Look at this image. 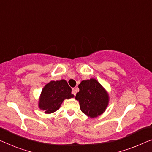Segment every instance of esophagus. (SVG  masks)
Segmentation results:
<instances>
[{
	"mask_svg": "<svg viewBox=\"0 0 152 152\" xmlns=\"http://www.w3.org/2000/svg\"><path fill=\"white\" fill-rule=\"evenodd\" d=\"M76 89H74V88H73V89H72V94L74 95V96H76Z\"/></svg>",
	"mask_w": 152,
	"mask_h": 152,
	"instance_id": "1",
	"label": "esophagus"
}]
</instances>
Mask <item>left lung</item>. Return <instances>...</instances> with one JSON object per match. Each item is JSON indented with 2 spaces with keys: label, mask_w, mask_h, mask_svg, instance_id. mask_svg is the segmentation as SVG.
I'll return each instance as SVG.
<instances>
[{
  "label": "left lung",
  "mask_w": 152,
  "mask_h": 152,
  "mask_svg": "<svg viewBox=\"0 0 152 152\" xmlns=\"http://www.w3.org/2000/svg\"><path fill=\"white\" fill-rule=\"evenodd\" d=\"M80 91L76 99L80 104V110L91 118L102 114L108 104V96L104 89L96 79L83 80L78 85Z\"/></svg>",
  "instance_id": "obj_1"
}]
</instances>
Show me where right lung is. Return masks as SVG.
<instances>
[{"instance_id": "right-lung-1", "label": "right lung", "mask_w": 152, "mask_h": 152, "mask_svg": "<svg viewBox=\"0 0 152 152\" xmlns=\"http://www.w3.org/2000/svg\"><path fill=\"white\" fill-rule=\"evenodd\" d=\"M72 89L65 80L51 81L45 86L41 94L39 106L46 113L55 112L65 99L73 98Z\"/></svg>"}]
</instances>
